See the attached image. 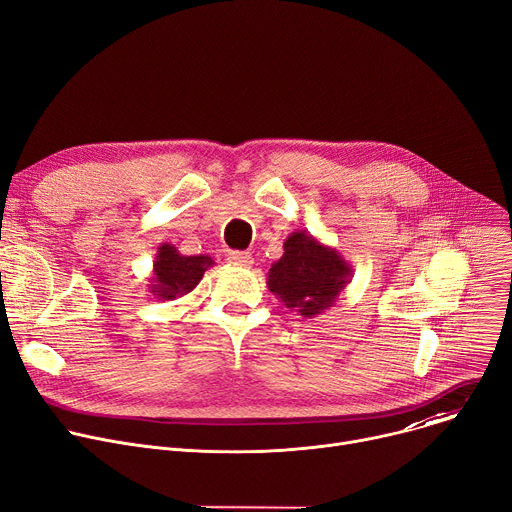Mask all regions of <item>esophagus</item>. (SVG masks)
I'll list each match as a JSON object with an SVG mask.
<instances>
[{
	"label": "esophagus",
	"instance_id": "1",
	"mask_svg": "<svg viewBox=\"0 0 512 512\" xmlns=\"http://www.w3.org/2000/svg\"><path fill=\"white\" fill-rule=\"evenodd\" d=\"M228 261L234 265H241V267H253V255L247 251H230L228 253Z\"/></svg>",
	"mask_w": 512,
	"mask_h": 512
}]
</instances>
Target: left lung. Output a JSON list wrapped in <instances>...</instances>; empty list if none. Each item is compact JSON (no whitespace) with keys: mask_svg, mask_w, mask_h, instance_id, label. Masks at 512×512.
I'll return each instance as SVG.
<instances>
[{"mask_svg":"<svg viewBox=\"0 0 512 512\" xmlns=\"http://www.w3.org/2000/svg\"><path fill=\"white\" fill-rule=\"evenodd\" d=\"M352 280V265L337 249L319 243L306 230L284 241V255L269 267L267 288L302 319L325 313Z\"/></svg>","mask_w":512,"mask_h":512,"instance_id":"8db88e82","label":"left lung"}]
</instances>
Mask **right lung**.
I'll use <instances>...</instances> for the list:
<instances>
[{"label": "right lung", "mask_w": 512, "mask_h": 512, "mask_svg": "<svg viewBox=\"0 0 512 512\" xmlns=\"http://www.w3.org/2000/svg\"><path fill=\"white\" fill-rule=\"evenodd\" d=\"M212 265L210 255H181L177 247L162 243L154 259L150 292L158 300H175L191 292Z\"/></svg>", "instance_id": "1"}]
</instances>
